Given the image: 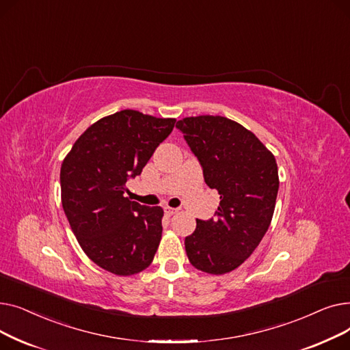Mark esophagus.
Listing matches in <instances>:
<instances>
[{"label": "esophagus", "instance_id": "34e87169", "mask_svg": "<svg viewBox=\"0 0 350 350\" xmlns=\"http://www.w3.org/2000/svg\"><path fill=\"white\" fill-rule=\"evenodd\" d=\"M164 213L167 215H174L178 213V208H173V207H164Z\"/></svg>", "mask_w": 350, "mask_h": 350}]
</instances>
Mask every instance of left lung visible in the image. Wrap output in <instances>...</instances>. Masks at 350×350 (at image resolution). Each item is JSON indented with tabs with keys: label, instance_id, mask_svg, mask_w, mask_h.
I'll return each mask as SVG.
<instances>
[{
	"label": "left lung",
	"instance_id": "8db88e82",
	"mask_svg": "<svg viewBox=\"0 0 350 350\" xmlns=\"http://www.w3.org/2000/svg\"><path fill=\"white\" fill-rule=\"evenodd\" d=\"M219 194L215 219H197L186 237L190 264L223 275L240 267L258 247L275 210L280 177L273 154L243 124L224 116H191L176 124Z\"/></svg>",
	"mask_w": 350,
	"mask_h": 350
}]
</instances>
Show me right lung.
Returning a JSON list of instances; mask_svg holds the SVG:
<instances>
[{"label": "right lung", "instance_id": "1", "mask_svg": "<svg viewBox=\"0 0 350 350\" xmlns=\"http://www.w3.org/2000/svg\"><path fill=\"white\" fill-rule=\"evenodd\" d=\"M176 119L124 109L90 124L61 165V200L77 240L100 268L129 277L149 267L161 240V207L124 197Z\"/></svg>", "mask_w": 350, "mask_h": 350}]
</instances>
